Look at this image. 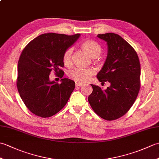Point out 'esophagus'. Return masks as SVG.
Returning <instances> with one entry per match:
<instances>
[{
  "label": "esophagus",
  "mask_w": 159,
  "mask_h": 159,
  "mask_svg": "<svg viewBox=\"0 0 159 159\" xmlns=\"http://www.w3.org/2000/svg\"><path fill=\"white\" fill-rule=\"evenodd\" d=\"M83 85V83H76V86L78 87V86H81Z\"/></svg>",
  "instance_id": "34e87169"
}]
</instances>
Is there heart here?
Here are the masks:
<instances>
[{
  "instance_id": "heart-1",
  "label": "heart",
  "mask_w": 159,
  "mask_h": 159,
  "mask_svg": "<svg viewBox=\"0 0 159 159\" xmlns=\"http://www.w3.org/2000/svg\"><path fill=\"white\" fill-rule=\"evenodd\" d=\"M80 46L93 58H96L102 53V48L99 43L94 40H87L83 42ZM72 52L73 49L72 48H69L65 50L63 55V61L65 65H70L72 62ZM94 73L95 72L92 68L74 67L67 72V75L71 79L74 80L76 83H83L89 81Z\"/></svg>"
}]
</instances>
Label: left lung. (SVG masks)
Instances as JSON below:
<instances>
[{"label":"left lung","instance_id":"1","mask_svg":"<svg viewBox=\"0 0 159 159\" xmlns=\"http://www.w3.org/2000/svg\"><path fill=\"white\" fill-rule=\"evenodd\" d=\"M97 37L108 45L106 61L97 78L100 82L109 81L111 86L103 90L92 84L93 92L88 101L98 116L106 120H115L129 111L138 96L140 62L135 50L119 35L108 33Z\"/></svg>","mask_w":159,"mask_h":159}]
</instances>
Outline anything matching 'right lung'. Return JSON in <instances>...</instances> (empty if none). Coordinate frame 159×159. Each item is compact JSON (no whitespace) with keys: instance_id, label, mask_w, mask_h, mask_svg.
Listing matches in <instances>:
<instances>
[{"instance_id":"right-lung-1","label":"right lung","mask_w":159,"mask_h":159,"mask_svg":"<svg viewBox=\"0 0 159 159\" xmlns=\"http://www.w3.org/2000/svg\"><path fill=\"white\" fill-rule=\"evenodd\" d=\"M80 34L67 35L44 33L30 42L23 49L18 65L16 85L27 109L35 116L49 117L65 107L75 87V83L62 79V83L50 82L53 70L63 77V55L79 38Z\"/></svg>"}]
</instances>
